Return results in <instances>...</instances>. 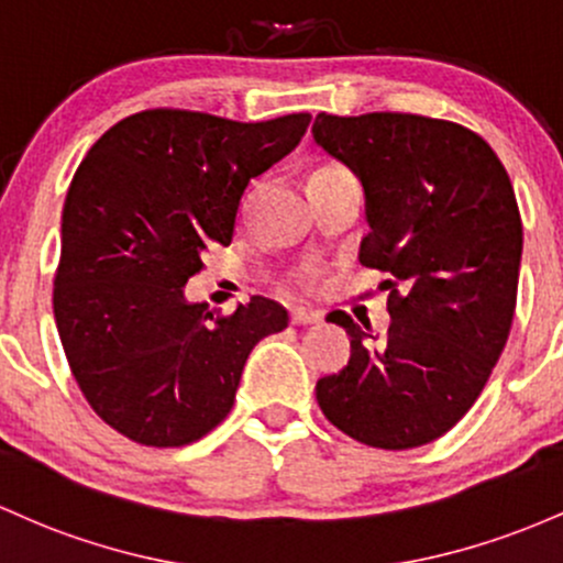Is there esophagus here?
<instances>
[{
	"label": "esophagus",
	"mask_w": 563,
	"mask_h": 563,
	"mask_svg": "<svg viewBox=\"0 0 563 563\" xmlns=\"http://www.w3.org/2000/svg\"><path fill=\"white\" fill-rule=\"evenodd\" d=\"M289 321H292L295 327H308V324H319L321 316L316 311H306V308H292V311H289Z\"/></svg>",
	"instance_id": "1"
}]
</instances>
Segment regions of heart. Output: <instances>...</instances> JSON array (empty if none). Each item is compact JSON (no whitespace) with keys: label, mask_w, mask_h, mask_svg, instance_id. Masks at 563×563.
Masks as SVG:
<instances>
[{"label":"heart","mask_w":563,"mask_h":563,"mask_svg":"<svg viewBox=\"0 0 563 563\" xmlns=\"http://www.w3.org/2000/svg\"><path fill=\"white\" fill-rule=\"evenodd\" d=\"M338 175H349V169H343L340 164H321L319 169L311 175V183H319V180H327V178H338ZM321 287V268L319 265H298V268H292L287 274V279H284V289H292V292H316V289Z\"/></svg>","instance_id":"b5f03b06"}]
</instances>
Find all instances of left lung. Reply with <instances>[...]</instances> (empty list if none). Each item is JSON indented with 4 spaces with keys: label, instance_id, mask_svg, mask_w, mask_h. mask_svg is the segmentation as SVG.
<instances>
[{
    "label": "left lung",
    "instance_id": "left-lung-1",
    "mask_svg": "<svg viewBox=\"0 0 563 563\" xmlns=\"http://www.w3.org/2000/svg\"><path fill=\"white\" fill-rule=\"evenodd\" d=\"M313 141L364 186L369 233L358 261L388 274L383 345L345 311L351 358L316 383L324 418L375 450L431 444L463 418L508 343L521 214L482 135L420 113H319ZM369 330V324H364Z\"/></svg>",
    "mask_w": 563,
    "mask_h": 563
}]
</instances>
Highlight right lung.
I'll return each instance as SVG.
<instances>
[{"mask_svg": "<svg viewBox=\"0 0 563 563\" xmlns=\"http://www.w3.org/2000/svg\"><path fill=\"white\" fill-rule=\"evenodd\" d=\"M311 113L233 122L148 109L95 141L68 186L53 311L79 390L143 446H186L225 420L244 362L287 311L252 295L223 316L183 300L212 244H231L252 178L287 156Z\"/></svg>", "mask_w": 563, "mask_h": 563, "instance_id": "obj_1", "label": "right lung"}]
</instances>
